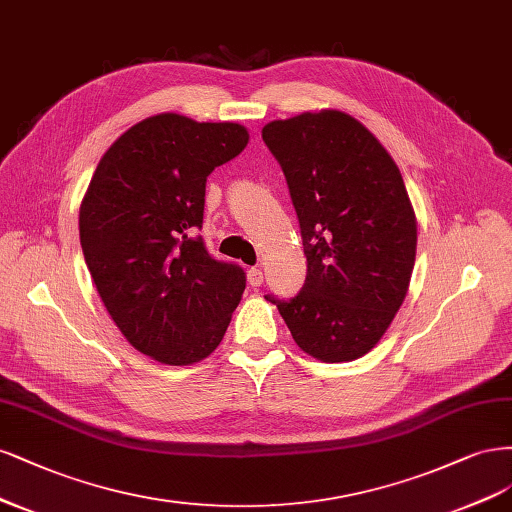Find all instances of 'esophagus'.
<instances>
[{"label":"esophagus","instance_id":"obj_1","mask_svg":"<svg viewBox=\"0 0 512 512\" xmlns=\"http://www.w3.org/2000/svg\"><path fill=\"white\" fill-rule=\"evenodd\" d=\"M246 276H249V285L251 287H259L263 283V272L259 268H251Z\"/></svg>","mask_w":512,"mask_h":512}]
</instances>
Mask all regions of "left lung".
I'll list each match as a JSON object with an SVG mask.
<instances>
[{
  "label": "left lung",
  "instance_id": "left-lung-1",
  "mask_svg": "<svg viewBox=\"0 0 512 512\" xmlns=\"http://www.w3.org/2000/svg\"><path fill=\"white\" fill-rule=\"evenodd\" d=\"M261 138L283 168L300 221L306 283L276 304L300 349L327 364L374 349L400 310L417 219L385 146L351 114L302 112Z\"/></svg>",
  "mask_w": 512,
  "mask_h": 512
}]
</instances>
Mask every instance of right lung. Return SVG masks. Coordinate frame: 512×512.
Returning a JSON list of instances; mask_svg holds the SVG:
<instances>
[{
  "label": "right lung",
  "mask_w": 512,
  "mask_h": 512,
  "mask_svg": "<svg viewBox=\"0 0 512 512\" xmlns=\"http://www.w3.org/2000/svg\"><path fill=\"white\" fill-rule=\"evenodd\" d=\"M249 131L183 114L148 117L97 163L80 204V246L97 293L127 342L189 366L223 340L246 274L214 259L202 236L206 178L238 157Z\"/></svg>",
  "instance_id": "add662e5"
}]
</instances>
